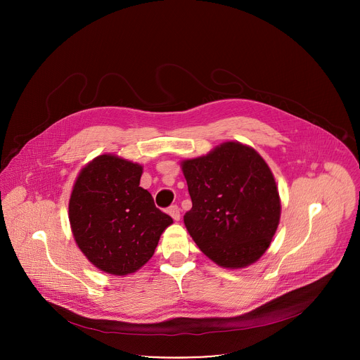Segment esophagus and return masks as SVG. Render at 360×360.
Segmentation results:
<instances>
[{
	"label": "esophagus",
	"instance_id": "obj_1",
	"mask_svg": "<svg viewBox=\"0 0 360 360\" xmlns=\"http://www.w3.org/2000/svg\"><path fill=\"white\" fill-rule=\"evenodd\" d=\"M168 214L175 219V221H179L181 218V210L178 208V205H172V207L168 208Z\"/></svg>",
	"mask_w": 360,
	"mask_h": 360
}]
</instances>
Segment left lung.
<instances>
[{
	"label": "left lung",
	"mask_w": 360,
	"mask_h": 360,
	"mask_svg": "<svg viewBox=\"0 0 360 360\" xmlns=\"http://www.w3.org/2000/svg\"><path fill=\"white\" fill-rule=\"evenodd\" d=\"M182 171L192 200L184 222L199 249L224 268L258 261L281 217L276 182L259 153L225 142Z\"/></svg>",
	"instance_id": "obj_1"
}]
</instances>
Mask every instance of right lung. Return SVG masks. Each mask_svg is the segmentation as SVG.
I'll use <instances>...</instances> for the list:
<instances>
[{
  "mask_svg": "<svg viewBox=\"0 0 360 360\" xmlns=\"http://www.w3.org/2000/svg\"><path fill=\"white\" fill-rule=\"evenodd\" d=\"M142 167L99 155L77 178L70 199L74 238L101 271L128 275L150 258L172 218L139 186Z\"/></svg>",
  "mask_w": 360,
  "mask_h": 360,
  "instance_id": "add662e5",
  "label": "right lung"
}]
</instances>
